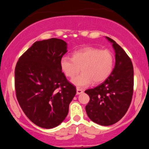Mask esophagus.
<instances>
[{"mask_svg": "<svg viewBox=\"0 0 149 149\" xmlns=\"http://www.w3.org/2000/svg\"><path fill=\"white\" fill-rule=\"evenodd\" d=\"M83 93H84V91H83L81 89H79V88H77V95H80Z\"/></svg>", "mask_w": 149, "mask_h": 149, "instance_id": "1", "label": "esophagus"}]
</instances>
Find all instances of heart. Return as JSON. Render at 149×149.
I'll list each match as a JSON object with an SVG mask.
<instances>
[{
	"mask_svg": "<svg viewBox=\"0 0 149 149\" xmlns=\"http://www.w3.org/2000/svg\"><path fill=\"white\" fill-rule=\"evenodd\" d=\"M114 65L112 52L91 47L74 52L72 58L63 56L60 61V69L68 77H74L81 68V74L72 80L78 88L89 86L93 81L96 84L104 81L112 72Z\"/></svg>",
	"mask_w": 149,
	"mask_h": 149,
	"instance_id": "1",
	"label": "heart"
}]
</instances>
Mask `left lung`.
Returning a JSON list of instances; mask_svg holds the SVG:
<instances>
[{
  "instance_id": "1",
  "label": "left lung",
  "mask_w": 149,
  "mask_h": 149,
  "mask_svg": "<svg viewBox=\"0 0 149 149\" xmlns=\"http://www.w3.org/2000/svg\"><path fill=\"white\" fill-rule=\"evenodd\" d=\"M115 51L116 63L112 72L104 82L85 91L90 100L85 107L93 122L101 125L114 124L125 114L133 93V67L130 58L122 47L110 37Z\"/></svg>"
}]
</instances>
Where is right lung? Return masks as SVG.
I'll return each mask as SVG.
<instances>
[{
	"instance_id": "right-lung-1",
	"label": "right lung",
	"mask_w": 149,
	"mask_h": 149,
	"mask_svg": "<svg viewBox=\"0 0 149 149\" xmlns=\"http://www.w3.org/2000/svg\"><path fill=\"white\" fill-rule=\"evenodd\" d=\"M67 43L52 38L36 41L22 55L15 68L17 101L35 125L50 129L60 125L69 111L76 89L67 80L60 61Z\"/></svg>"
}]
</instances>
